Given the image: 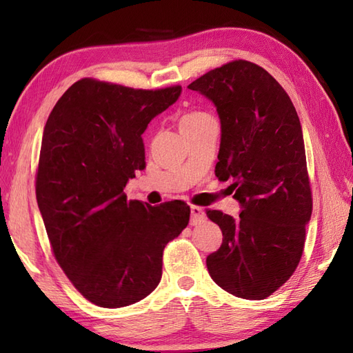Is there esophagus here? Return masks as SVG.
<instances>
[{
    "label": "esophagus",
    "instance_id": "34e87169",
    "mask_svg": "<svg viewBox=\"0 0 353 353\" xmlns=\"http://www.w3.org/2000/svg\"><path fill=\"white\" fill-rule=\"evenodd\" d=\"M205 221V211L199 206H191V224L197 226Z\"/></svg>",
    "mask_w": 353,
    "mask_h": 353
}]
</instances>
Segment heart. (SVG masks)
Segmentation results:
<instances>
[{
	"mask_svg": "<svg viewBox=\"0 0 353 353\" xmlns=\"http://www.w3.org/2000/svg\"><path fill=\"white\" fill-rule=\"evenodd\" d=\"M214 119V117L211 114H208V112L203 110H191V112H186L181 117V130H191V129H197V127L206 124L208 121H211Z\"/></svg>",
	"mask_w": 353,
	"mask_h": 353,
	"instance_id": "1",
	"label": "heart"
}]
</instances>
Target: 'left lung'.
<instances>
[{"mask_svg":"<svg viewBox=\"0 0 353 353\" xmlns=\"http://www.w3.org/2000/svg\"><path fill=\"white\" fill-rule=\"evenodd\" d=\"M211 100L221 123L215 176L234 181L241 214L208 209L223 232L206 258L224 291L262 301L287 282L302 258L312 196L302 125L288 94L256 63L234 61L188 86Z\"/></svg>","mask_w":353,"mask_h":353,"instance_id":"1","label":"left lung"}]
</instances>
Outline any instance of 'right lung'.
<instances>
[{
    "label": "right lung",
    "mask_w": 353,
    "mask_h": 353,
    "mask_svg": "<svg viewBox=\"0 0 353 353\" xmlns=\"http://www.w3.org/2000/svg\"><path fill=\"white\" fill-rule=\"evenodd\" d=\"M181 92V86L147 91L81 79L45 124L37 206L59 265L101 308L147 297L161 282L165 245L188 226L183 201L150 206L124 194L145 167L142 133Z\"/></svg>",
    "instance_id": "obj_1"
}]
</instances>
